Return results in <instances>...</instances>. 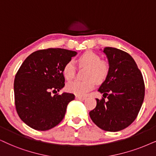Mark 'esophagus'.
Segmentation results:
<instances>
[{"label":"esophagus","mask_w":156,"mask_h":156,"mask_svg":"<svg viewBox=\"0 0 156 156\" xmlns=\"http://www.w3.org/2000/svg\"><path fill=\"white\" fill-rule=\"evenodd\" d=\"M76 99H79V100H84L86 97L85 96H82L80 95H76Z\"/></svg>","instance_id":"esophagus-1"}]
</instances>
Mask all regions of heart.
Wrapping results in <instances>:
<instances>
[{
  "mask_svg": "<svg viewBox=\"0 0 156 156\" xmlns=\"http://www.w3.org/2000/svg\"><path fill=\"white\" fill-rule=\"evenodd\" d=\"M80 68L87 67L84 80H74L67 85V90L76 95L84 96L93 89L95 81L101 83L107 78L110 73V65L106 60H101V57L92 51L84 52L77 59ZM76 68L73 61L67 62L62 68V74L66 80L73 79Z\"/></svg>",
  "mask_w": 156,
  "mask_h": 156,
  "instance_id": "heart-1",
  "label": "heart"
}]
</instances>
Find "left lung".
<instances>
[{
	"label": "left lung",
	"instance_id": "obj_1",
	"mask_svg": "<svg viewBox=\"0 0 156 156\" xmlns=\"http://www.w3.org/2000/svg\"><path fill=\"white\" fill-rule=\"evenodd\" d=\"M104 52L109 60L110 73L98 91L108 101L103 97L96 98V107L89 115L103 130L117 132L130 125L137 118L145 96V83L130 55L109 47Z\"/></svg>",
	"mask_w": 156,
	"mask_h": 156
}]
</instances>
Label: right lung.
Returning a JSON list of instances; mask_svg holds the SVG:
<instances>
[{"label": "right lung", "instance_id": "obj_1", "mask_svg": "<svg viewBox=\"0 0 156 156\" xmlns=\"http://www.w3.org/2000/svg\"><path fill=\"white\" fill-rule=\"evenodd\" d=\"M76 52L60 48L37 50L27 58L15 76L14 99L18 115L39 131L58 125L65 117L70 93L52 95L65 86L62 68Z\"/></svg>", "mask_w": 156, "mask_h": 156}]
</instances>
